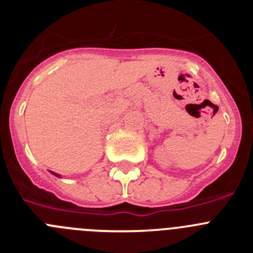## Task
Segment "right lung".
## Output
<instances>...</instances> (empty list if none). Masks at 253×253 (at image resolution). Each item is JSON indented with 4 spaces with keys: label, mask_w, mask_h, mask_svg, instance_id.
<instances>
[{
    "label": "right lung",
    "mask_w": 253,
    "mask_h": 253,
    "mask_svg": "<svg viewBox=\"0 0 253 253\" xmlns=\"http://www.w3.org/2000/svg\"><path fill=\"white\" fill-rule=\"evenodd\" d=\"M54 175H55V176H58V175H57V173H54Z\"/></svg>",
    "instance_id": "add662e5"
}]
</instances>
